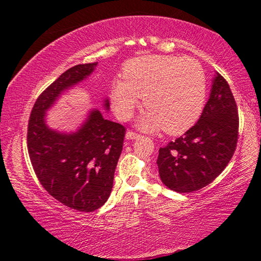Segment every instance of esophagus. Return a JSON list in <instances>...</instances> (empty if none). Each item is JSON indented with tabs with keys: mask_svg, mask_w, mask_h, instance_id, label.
I'll return each instance as SVG.
<instances>
[{
	"mask_svg": "<svg viewBox=\"0 0 261 261\" xmlns=\"http://www.w3.org/2000/svg\"><path fill=\"white\" fill-rule=\"evenodd\" d=\"M139 137L140 136L138 134H136V132H134V131H127L125 135L126 139H137V138H139Z\"/></svg>",
	"mask_w": 261,
	"mask_h": 261,
	"instance_id": "1",
	"label": "esophagus"
}]
</instances>
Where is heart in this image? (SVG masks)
<instances>
[{"instance_id":"obj_1","label":"heart","mask_w":261,"mask_h":261,"mask_svg":"<svg viewBox=\"0 0 261 261\" xmlns=\"http://www.w3.org/2000/svg\"><path fill=\"white\" fill-rule=\"evenodd\" d=\"M124 79H115L110 100L115 114L129 120L145 96L147 114L141 129L180 135L202 112L206 96L204 69L190 57L147 55L127 61Z\"/></svg>"}]
</instances>
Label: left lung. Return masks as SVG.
<instances>
[{"label": "left lung", "instance_id": "8db88e82", "mask_svg": "<svg viewBox=\"0 0 261 261\" xmlns=\"http://www.w3.org/2000/svg\"><path fill=\"white\" fill-rule=\"evenodd\" d=\"M238 110L228 83L216 72L210 99L192 127L159 149L162 183L173 191L200 190L218 177L235 153Z\"/></svg>", "mask_w": 261, "mask_h": 261}]
</instances>
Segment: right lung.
Instances as JSON below:
<instances>
[{
  "label": "right lung",
  "instance_id": "add662e5",
  "mask_svg": "<svg viewBox=\"0 0 261 261\" xmlns=\"http://www.w3.org/2000/svg\"><path fill=\"white\" fill-rule=\"evenodd\" d=\"M96 64L74 65L51 83L35 101L28 126V149L38 179L56 200L79 212L98 210L109 198L125 127L93 109L76 132L61 134L48 127L45 116L62 92L90 76ZM105 107L109 109L107 99Z\"/></svg>",
  "mask_w": 261,
  "mask_h": 261
}]
</instances>
